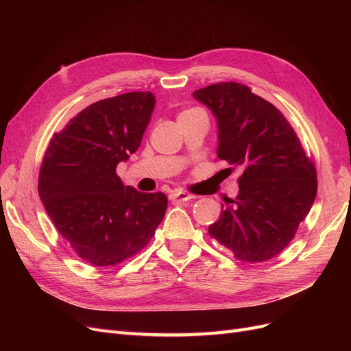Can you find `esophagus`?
Segmentation results:
<instances>
[{"mask_svg":"<svg viewBox=\"0 0 351 351\" xmlns=\"http://www.w3.org/2000/svg\"><path fill=\"white\" fill-rule=\"evenodd\" d=\"M195 196L189 195L186 192H182V190H174V192L169 193V199L174 200V202H187L190 199H193Z\"/></svg>","mask_w":351,"mask_h":351,"instance_id":"34e87169","label":"esophagus"}]
</instances>
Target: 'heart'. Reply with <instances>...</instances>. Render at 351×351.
<instances>
[{
  "mask_svg": "<svg viewBox=\"0 0 351 351\" xmlns=\"http://www.w3.org/2000/svg\"><path fill=\"white\" fill-rule=\"evenodd\" d=\"M189 111H196V110H189ZM189 111H184V112H189ZM183 114V112H182Z\"/></svg>",
  "mask_w": 351,
  "mask_h": 351,
  "instance_id": "1",
  "label": "heart"
}]
</instances>
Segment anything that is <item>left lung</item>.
<instances>
[{
    "instance_id": "obj_1",
    "label": "left lung",
    "mask_w": 351,
    "mask_h": 351,
    "mask_svg": "<svg viewBox=\"0 0 351 351\" xmlns=\"http://www.w3.org/2000/svg\"><path fill=\"white\" fill-rule=\"evenodd\" d=\"M193 97L215 115L218 158L243 171L239 196L222 205L209 236L239 261H269L289 246L309 214L316 168L282 112L246 84L222 82Z\"/></svg>"
}]
</instances>
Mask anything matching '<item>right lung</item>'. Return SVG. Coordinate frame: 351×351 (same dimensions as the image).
<instances>
[{"label": "right lung", "mask_w": 351, "mask_h": 351, "mask_svg": "<svg viewBox=\"0 0 351 351\" xmlns=\"http://www.w3.org/2000/svg\"><path fill=\"white\" fill-rule=\"evenodd\" d=\"M154 107L151 92L95 102L52 136L42 161V204L62 239L93 267L134 256L165 215L162 192H137L115 173L139 149Z\"/></svg>", "instance_id": "add662e5"}]
</instances>
